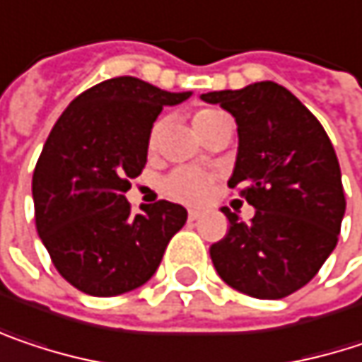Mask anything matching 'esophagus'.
Returning a JSON list of instances; mask_svg holds the SVG:
<instances>
[{"label":"esophagus","instance_id":"1","mask_svg":"<svg viewBox=\"0 0 362 362\" xmlns=\"http://www.w3.org/2000/svg\"><path fill=\"white\" fill-rule=\"evenodd\" d=\"M199 217H201L199 211H194V209H190V211H188V221H197Z\"/></svg>","mask_w":362,"mask_h":362}]
</instances>
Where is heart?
I'll return each mask as SVG.
<instances>
[{
  "mask_svg": "<svg viewBox=\"0 0 362 362\" xmlns=\"http://www.w3.org/2000/svg\"><path fill=\"white\" fill-rule=\"evenodd\" d=\"M228 119V115L214 107H205L199 110L197 114L192 115V124L197 128L199 134H205L209 128L217 126L219 122ZM161 134V124H155L148 136V145L155 147ZM214 178L211 174L199 170V168H178L172 174H168V178L163 180V192L178 201V203H186V205H199L207 199L209 190H211Z\"/></svg>",
  "mask_w": 362,
  "mask_h": 362,
  "instance_id": "heart-1",
  "label": "heart"
}]
</instances>
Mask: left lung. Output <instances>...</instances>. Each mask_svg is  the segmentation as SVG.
<instances>
[{
    "label": "left lung",
    "instance_id": "8db88e82",
    "mask_svg": "<svg viewBox=\"0 0 362 362\" xmlns=\"http://www.w3.org/2000/svg\"><path fill=\"white\" fill-rule=\"evenodd\" d=\"M201 99L236 119L228 186H245L243 197L255 207L250 223L221 209L230 230L209 248L215 272L252 298H284L309 284L338 245L346 199L336 151L319 119L278 83Z\"/></svg>",
    "mask_w": 362,
    "mask_h": 362
}]
</instances>
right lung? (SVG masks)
Instances as JSON below:
<instances>
[{"label": "right lung", "instance_id": "right-lung-1", "mask_svg": "<svg viewBox=\"0 0 362 362\" xmlns=\"http://www.w3.org/2000/svg\"><path fill=\"white\" fill-rule=\"evenodd\" d=\"M192 93L134 76L90 86L59 115L33 174L37 232L55 269L84 294L117 296L153 278L186 209L159 201L130 211L153 122Z\"/></svg>", "mask_w": 362, "mask_h": 362}]
</instances>
